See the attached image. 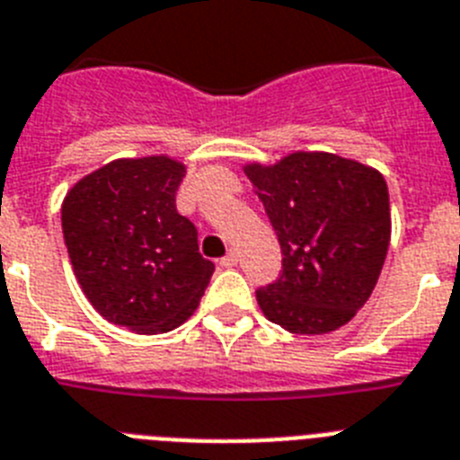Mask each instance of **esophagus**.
<instances>
[{
  "instance_id": "obj_1",
  "label": "esophagus",
  "mask_w": 460,
  "mask_h": 460,
  "mask_svg": "<svg viewBox=\"0 0 460 460\" xmlns=\"http://www.w3.org/2000/svg\"><path fill=\"white\" fill-rule=\"evenodd\" d=\"M235 263H238V254L235 252H229L226 257L219 259V266H222V269H234Z\"/></svg>"
}]
</instances>
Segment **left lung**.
<instances>
[{
  "label": "left lung",
  "instance_id": "obj_1",
  "mask_svg": "<svg viewBox=\"0 0 460 460\" xmlns=\"http://www.w3.org/2000/svg\"><path fill=\"white\" fill-rule=\"evenodd\" d=\"M245 173L282 250L279 278L257 289L259 307L289 333L341 329L370 298L389 250L382 173L329 153L250 164Z\"/></svg>",
  "mask_w": 460,
  "mask_h": 460
}]
</instances>
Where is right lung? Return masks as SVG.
<instances>
[{
  "mask_svg": "<svg viewBox=\"0 0 460 460\" xmlns=\"http://www.w3.org/2000/svg\"><path fill=\"white\" fill-rule=\"evenodd\" d=\"M185 166L169 157L115 159L62 203L64 243L87 301L111 324L166 333L197 310L215 263L175 208Z\"/></svg>",
  "mask_w": 460,
  "mask_h": 460,
  "instance_id": "1",
  "label": "right lung"
}]
</instances>
